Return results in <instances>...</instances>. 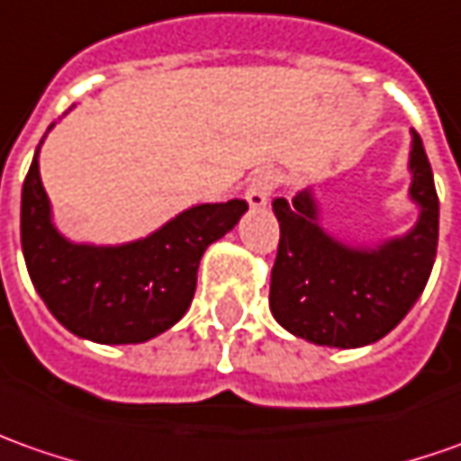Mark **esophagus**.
Wrapping results in <instances>:
<instances>
[{"label":"esophagus","instance_id":"34e87169","mask_svg":"<svg viewBox=\"0 0 461 461\" xmlns=\"http://www.w3.org/2000/svg\"><path fill=\"white\" fill-rule=\"evenodd\" d=\"M276 183H278L276 173H270V170H262V173H258V176L249 181V185H247V191H245L247 206H249L252 212L265 209V206H267V199H270V194H273V188H276Z\"/></svg>","mask_w":461,"mask_h":461}]
</instances>
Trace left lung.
Masks as SVG:
<instances>
[{
	"mask_svg": "<svg viewBox=\"0 0 461 461\" xmlns=\"http://www.w3.org/2000/svg\"><path fill=\"white\" fill-rule=\"evenodd\" d=\"M408 199L419 219L401 237L349 245L321 227L313 191L276 199L278 258L270 276V311L294 337L337 349L383 339L413 309L431 276L438 242V196L423 142L411 132Z\"/></svg>",
	"mask_w": 461,
	"mask_h": 461,
	"instance_id": "obj_1",
	"label": "left lung"
}]
</instances>
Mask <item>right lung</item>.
Masks as SVG:
<instances>
[{
    "label": "right lung",
    "instance_id": "obj_1",
    "mask_svg": "<svg viewBox=\"0 0 461 461\" xmlns=\"http://www.w3.org/2000/svg\"><path fill=\"white\" fill-rule=\"evenodd\" d=\"M41 145L23 185L20 231L27 273L48 311L96 344H140L178 324L196 294L206 247L234 230L245 201L191 206L124 245L71 242L58 231L42 188Z\"/></svg>",
    "mask_w": 461,
    "mask_h": 461
}]
</instances>
